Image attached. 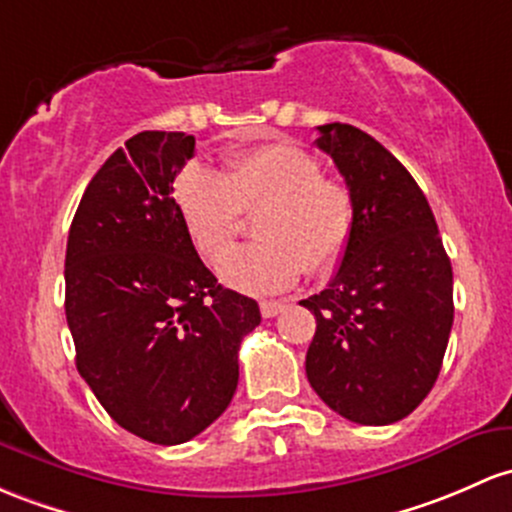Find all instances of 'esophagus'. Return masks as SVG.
Segmentation results:
<instances>
[{
  "mask_svg": "<svg viewBox=\"0 0 512 512\" xmlns=\"http://www.w3.org/2000/svg\"><path fill=\"white\" fill-rule=\"evenodd\" d=\"M284 311V303L282 301H262L260 303V313L265 318H274L277 313Z\"/></svg>",
  "mask_w": 512,
  "mask_h": 512,
  "instance_id": "34e87169",
  "label": "esophagus"
}]
</instances>
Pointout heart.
Here are the masks:
<instances>
[{"label":"heart","instance_id":"1","mask_svg":"<svg viewBox=\"0 0 512 512\" xmlns=\"http://www.w3.org/2000/svg\"><path fill=\"white\" fill-rule=\"evenodd\" d=\"M320 172L306 148L274 140L228 153L221 172L192 162L174 177L172 201L204 260L226 252L240 211L262 204L252 226L260 240L230 250L218 277L243 294L269 296L294 286L306 269H335L352 243L355 196Z\"/></svg>","mask_w":512,"mask_h":512}]
</instances>
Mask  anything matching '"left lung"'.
Returning a JSON list of instances; mask_svg holds the SVG:
<instances>
[{"mask_svg":"<svg viewBox=\"0 0 512 512\" xmlns=\"http://www.w3.org/2000/svg\"><path fill=\"white\" fill-rule=\"evenodd\" d=\"M318 133L355 196L357 223L328 289L301 301L316 316L306 376L342 418L391 425L440 374L454 320L452 265L428 199L379 140L350 123Z\"/></svg>","mask_w":512,"mask_h":512,"instance_id":"left-lung-1","label":"left lung"}]
</instances>
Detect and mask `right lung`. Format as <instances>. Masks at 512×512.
I'll use <instances>...</instances> for the list:
<instances>
[{"label":"right lung","mask_w":512,"mask_h":512,"mask_svg":"<svg viewBox=\"0 0 512 512\" xmlns=\"http://www.w3.org/2000/svg\"><path fill=\"white\" fill-rule=\"evenodd\" d=\"M194 136L143 131L94 174L65 252L77 372L123 430L182 445L228 408L260 306L223 289L172 201Z\"/></svg>","instance_id":"1"}]
</instances>
